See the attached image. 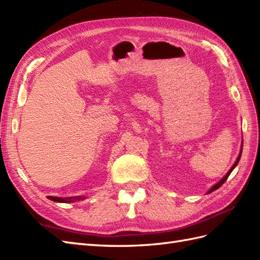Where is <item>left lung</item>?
Segmentation results:
<instances>
[{"label":"left lung","instance_id":"left-lung-1","mask_svg":"<svg viewBox=\"0 0 260 260\" xmlns=\"http://www.w3.org/2000/svg\"><path fill=\"white\" fill-rule=\"evenodd\" d=\"M242 150H243V148L241 149V152H239V155H238V157H237V159H236V161H235V164L234 165H233V167L230 169V171L228 172V174H226L225 175V177L222 179V180L221 181H219V182H217L215 185H213V188L209 191V193H211V192H213V191H214V190H217L219 187H221V185L226 181V180H228V178H229V176L231 175V172L233 171V170H234V168L236 167V166H237V164H238V161H239V159H241V156H242Z\"/></svg>","mask_w":260,"mask_h":260}]
</instances>
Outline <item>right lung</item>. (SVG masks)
Listing matches in <instances>:
<instances>
[{
  "mask_svg": "<svg viewBox=\"0 0 260 260\" xmlns=\"http://www.w3.org/2000/svg\"><path fill=\"white\" fill-rule=\"evenodd\" d=\"M49 200H52V201L55 202H63V203H68V202H72V201H76V200H81L84 199L82 197H70V198H58V197H47Z\"/></svg>",
  "mask_w": 260,
  "mask_h": 260,
  "instance_id": "right-lung-1",
  "label": "right lung"
}]
</instances>
